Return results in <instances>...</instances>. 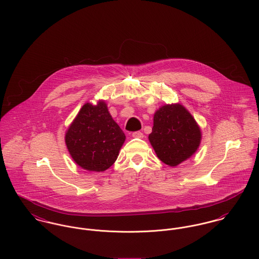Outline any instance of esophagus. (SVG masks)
I'll return each mask as SVG.
<instances>
[{
    "label": "esophagus",
    "mask_w": 259,
    "mask_h": 259,
    "mask_svg": "<svg viewBox=\"0 0 259 259\" xmlns=\"http://www.w3.org/2000/svg\"><path fill=\"white\" fill-rule=\"evenodd\" d=\"M132 136L134 137V138H139V139H142L144 137V134L142 132H140V131H136V132H134L133 134H132Z\"/></svg>",
    "instance_id": "1"
}]
</instances>
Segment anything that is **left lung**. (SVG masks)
<instances>
[{
	"instance_id": "left-lung-1",
	"label": "left lung",
	"mask_w": 259,
	"mask_h": 259,
	"mask_svg": "<svg viewBox=\"0 0 259 259\" xmlns=\"http://www.w3.org/2000/svg\"><path fill=\"white\" fill-rule=\"evenodd\" d=\"M201 139L198 123L183 105L166 104L155 112L149 141L166 165L176 167L191 158Z\"/></svg>"
}]
</instances>
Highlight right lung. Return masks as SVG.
Listing matches in <instances>:
<instances>
[{
    "instance_id": "add662e5",
    "label": "right lung",
    "mask_w": 259,
    "mask_h": 259,
    "mask_svg": "<svg viewBox=\"0 0 259 259\" xmlns=\"http://www.w3.org/2000/svg\"><path fill=\"white\" fill-rule=\"evenodd\" d=\"M125 139L103 100L96 105L85 103L65 133L73 161L94 172H103L114 164Z\"/></svg>"
}]
</instances>
